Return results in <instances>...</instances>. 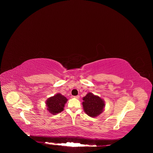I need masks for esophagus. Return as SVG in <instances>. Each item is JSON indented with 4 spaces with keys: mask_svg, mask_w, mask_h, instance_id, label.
<instances>
[{
    "mask_svg": "<svg viewBox=\"0 0 153 153\" xmlns=\"http://www.w3.org/2000/svg\"><path fill=\"white\" fill-rule=\"evenodd\" d=\"M74 97L75 98H77V99H78V98H79V95H76V96H74Z\"/></svg>",
    "mask_w": 153,
    "mask_h": 153,
    "instance_id": "esophagus-1",
    "label": "esophagus"
}]
</instances>
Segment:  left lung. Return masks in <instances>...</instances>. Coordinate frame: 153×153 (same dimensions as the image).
Masks as SVG:
<instances>
[{
    "label": "left lung",
    "mask_w": 153,
    "mask_h": 153,
    "mask_svg": "<svg viewBox=\"0 0 153 153\" xmlns=\"http://www.w3.org/2000/svg\"><path fill=\"white\" fill-rule=\"evenodd\" d=\"M82 102L84 111L89 116L95 117L102 112L105 106L104 101L98 96L88 93L83 98Z\"/></svg>",
    "instance_id": "obj_1"
}]
</instances>
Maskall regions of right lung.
Segmentation results:
<instances>
[{
	"label": "right lung",
	"mask_w": 153,
	"mask_h": 153,
	"mask_svg": "<svg viewBox=\"0 0 153 153\" xmlns=\"http://www.w3.org/2000/svg\"><path fill=\"white\" fill-rule=\"evenodd\" d=\"M67 100L65 97L60 94H58L46 101L47 109L53 114L59 113L64 110V107Z\"/></svg>",
	"instance_id": "obj_1"
}]
</instances>
